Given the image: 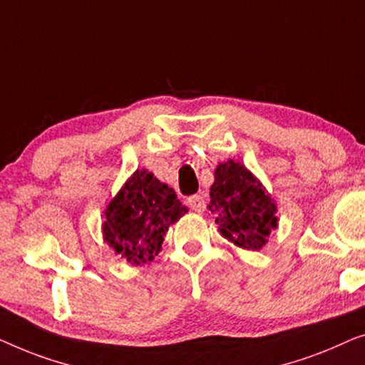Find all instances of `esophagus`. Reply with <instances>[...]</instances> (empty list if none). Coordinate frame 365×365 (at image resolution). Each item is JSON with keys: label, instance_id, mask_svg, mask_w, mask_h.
Here are the masks:
<instances>
[{"label": "esophagus", "instance_id": "34e87169", "mask_svg": "<svg viewBox=\"0 0 365 365\" xmlns=\"http://www.w3.org/2000/svg\"><path fill=\"white\" fill-rule=\"evenodd\" d=\"M187 203L190 208L195 210V212H198V213H202L205 207H207V203H205V198L202 197V195H192V197H188Z\"/></svg>", "mask_w": 365, "mask_h": 365}]
</instances>
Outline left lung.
Segmentation results:
<instances>
[{
    "label": "left lung",
    "mask_w": 365,
    "mask_h": 365,
    "mask_svg": "<svg viewBox=\"0 0 365 365\" xmlns=\"http://www.w3.org/2000/svg\"><path fill=\"white\" fill-rule=\"evenodd\" d=\"M212 213L223 238L243 250H261L278 228L274 200L248 168L235 160L220 163L210 188Z\"/></svg>",
    "instance_id": "obj_1"
}]
</instances>
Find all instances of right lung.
<instances>
[{"label": "right lung", "instance_id": "right-lung-1", "mask_svg": "<svg viewBox=\"0 0 365 365\" xmlns=\"http://www.w3.org/2000/svg\"><path fill=\"white\" fill-rule=\"evenodd\" d=\"M187 208L167 183L152 172L135 170L104 212L102 235L117 255L130 264H145L162 250L170 225Z\"/></svg>", "mask_w": 365, "mask_h": 365}]
</instances>
